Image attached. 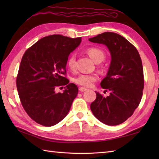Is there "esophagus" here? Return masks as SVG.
I'll use <instances>...</instances> for the list:
<instances>
[{
  "label": "esophagus",
  "instance_id": "obj_1",
  "mask_svg": "<svg viewBox=\"0 0 159 159\" xmlns=\"http://www.w3.org/2000/svg\"><path fill=\"white\" fill-rule=\"evenodd\" d=\"M86 90H87V89H86V88H85V87H79V91H80V92H85Z\"/></svg>",
  "mask_w": 159,
  "mask_h": 159
}]
</instances>
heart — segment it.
Here are the masks:
<instances>
[{"mask_svg":"<svg viewBox=\"0 0 159 159\" xmlns=\"http://www.w3.org/2000/svg\"><path fill=\"white\" fill-rule=\"evenodd\" d=\"M86 53L95 63H100L105 58V54L102 50L96 47H90L85 50ZM67 66L71 71H74L76 68V59L74 55L68 57L67 61ZM98 79L96 74H80L75 77L73 81L78 85L83 87H89L92 86Z\"/></svg>","mask_w":159,"mask_h":159,"instance_id":"heart-1","label":"heart"}]
</instances>
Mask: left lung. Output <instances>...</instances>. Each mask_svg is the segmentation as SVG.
<instances>
[{"instance_id":"8db88e82","label":"left lung","mask_w":159,"mask_h":159,"mask_svg":"<svg viewBox=\"0 0 159 159\" xmlns=\"http://www.w3.org/2000/svg\"><path fill=\"white\" fill-rule=\"evenodd\" d=\"M89 40L107 46L111 56L107 76L100 83L110 95L104 97L96 92L91 110L101 122L119 125L133 114L143 95L144 78L140 55L131 43L116 33L105 32Z\"/></svg>"}]
</instances>
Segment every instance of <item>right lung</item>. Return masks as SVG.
<instances>
[{
  "instance_id": "1",
  "label": "right lung",
  "mask_w": 159,
  "mask_h": 159,
  "mask_svg": "<svg viewBox=\"0 0 159 159\" xmlns=\"http://www.w3.org/2000/svg\"><path fill=\"white\" fill-rule=\"evenodd\" d=\"M81 38L61 35L44 37L26 50L16 79L18 95L24 109L35 122L44 126L58 124L67 116L79 89L65 77L70 52ZM66 85L63 93L57 86Z\"/></svg>"
}]
</instances>
